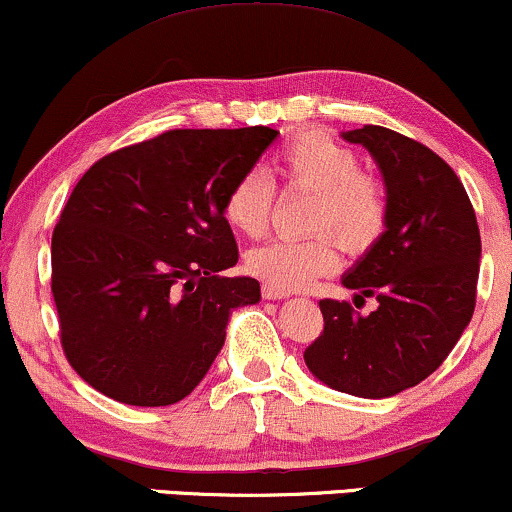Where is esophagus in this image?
<instances>
[{
	"label": "esophagus",
	"mask_w": 512,
	"mask_h": 512,
	"mask_svg": "<svg viewBox=\"0 0 512 512\" xmlns=\"http://www.w3.org/2000/svg\"><path fill=\"white\" fill-rule=\"evenodd\" d=\"M261 292H263V299H273V302H280V299L290 297V294H287V292L275 290V287H270V285H263Z\"/></svg>",
	"instance_id": "1"
}]
</instances>
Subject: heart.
I'll return each instance as SVG.
<instances>
[{
	"label": "heart",
	"instance_id": "heart-1",
	"mask_svg": "<svg viewBox=\"0 0 512 512\" xmlns=\"http://www.w3.org/2000/svg\"><path fill=\"white\" fill-rule=\"evenodd\" d=\"M275 167L287 189L314 191L316 201L309 213V239H275L246 254V270L266 285L282 292L306 290L311 282L335 273L340 249L333 237L352 254L371 249L388 222L386 189L371 174L359 172V158L318 131H299L282 143ZM275 189L266 174L244 172L227 191L222 213L237 232L263 237L273 215Z\"/></svg>",
	"mask_w": 512,
	"mask_h": 512
}]
</instances>
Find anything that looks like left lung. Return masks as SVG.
Returning <instances> with one entry per match:
<instances>
[{"label": "left lung", "instance_id": "left-lung-1", "mask_svg": "<svg viewBox=\"0 0 512 512\" xmlns=\"http://www.w3.org/2000/svg\"><path fill=\"white\" fill-rule=\"evenodd\" d=\"M342 138L359 143L383 174L386 232L342 275L357 299L378 309L321 299L323 333L304 362L318 381L357 398H390L446 362L477 304V215L446 160L419 141L366 124Z\"/></svg>", "mask_w": 512, "mask_h": 512}]
</instances>
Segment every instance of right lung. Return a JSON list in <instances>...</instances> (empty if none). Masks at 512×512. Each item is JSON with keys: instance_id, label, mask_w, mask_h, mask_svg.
<instances>
[{"instance_id": "right-lung-1", "label": "right lung", "mask_w": 512, "mask_h": 512, "mask_svg": "<svg viewBox=\"0 0 512 512\" xmlns=\"http://www.w3.org/2000/svg\"><path fill=\"white\" fill-rule=\"evenodd\" d=\"M280 131L172 129L105 155L78 179L52 232V297L69 364L136 407L174 405L225 345L254 278H222L239 251L230 186Z\"/></svg>"}]
</instances>
